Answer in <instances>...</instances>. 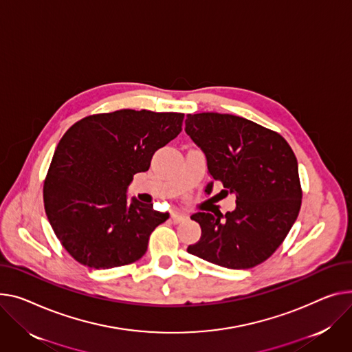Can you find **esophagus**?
<instances>
[{"mask_svg":"<svg viewBox=\"0 0 352 352\" xmlns=\"http://www.w3.org/2000/svg\"><path fill=\"white\" fill-rule=\"evenodd\" d=\"M186 218H188V217H186V215L182 214V212H173V214H171V219H173L175 223L184 222Z\"/></svg>","mask_w":352,"mask_h":352,"instance_id":"1","label":"esophagus"}]
</instances>
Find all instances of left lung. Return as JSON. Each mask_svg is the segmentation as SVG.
I'll return each instance as SVG.
<instances>
[{"label":"left lung","mask_w":352,"mask_h":352,"mask_svg":"<svg viewBox=\"0 0 352 352\" xmlns=\"http://www.w3.org/2000/svg\"><path fill=\"white\" fill-rule=\"evenodd\" d=\"M185 133L206 157L210 194L215 184L236 197L225 215L197 212L201 239L188 253L228 269H250L274 253L297 219L301 186L286 140L248 119L221 113L186 114Z\"/></svg>","instance_id":"8db88e82"}]
</instances>
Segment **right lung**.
Instances as JSON below:
<instances>
[{
  "instance_id": "add662e5",
  "label": "right lung",
  "mask_w": 352,
  "mask_h": 352,
  "mask_svg": "<svg viewBox=\"0 0 352 352\" xmlns=\"http://www.w3.org/2000/svg\"><path fill=\"white\" fill-rule=\"evenodd\" d=\"M182 120V113L123 109L85 117L65 133L43 184V204L75 261L111 269L144 256L151 232L170 214L134 197L129 202L127 188L181 133Z\"/></svg>"
}]
</instances>
